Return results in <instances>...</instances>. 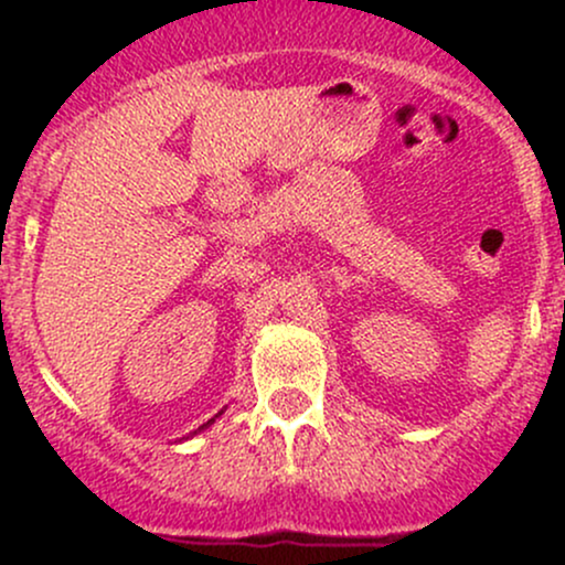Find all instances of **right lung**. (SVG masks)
I'll list each match as a JSON object with an SVG mask.
<instances>
[{
    "mask_svg": "<svg viewBox=\"0 0 565 565\" xmlns=\"http://www.w3.org/2000/svg\"><path fill=\"white\" fill-rule=\"evenodd\" d=\"M210 423H212V419H210ZM210 423H206V425H210ZM206 425H201V430H204V427H206Z\"/></svg>",
    "mask_w": 565,
    "mask_h": 565,
    "instance_id": "right-lung-1",
    "label": "right lung"
}]
</instances>
